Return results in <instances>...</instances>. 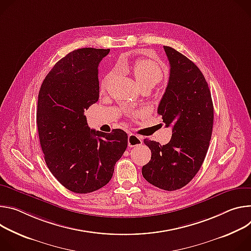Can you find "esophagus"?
Here are the masks:
<instances>
[{
    "label": "esophagus",
    "instance_id": "esophagus-1",
    "mask_svg": "<svg viewBox=\"0 0 251 251\" xmlns=\"http://www.w3.org/2000/svg\"><path fill=\"white\" fill-rule=\"evenodd\" d=\"M143 144V140L140 137L137 136L133 133H129L128 137H127V145L129 148H133V147H137V146H141Z\"/></svg>",
    "mask_w": 251,
    "mask_h": 251
}]
</instances>
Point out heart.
<instances>
[{"label":"heart","mask_w":251,"mask_h":251,"mask_svg":"<svg viewBox=\"0 0 251 251\" xmlns=\"http://www.w3.org/2000/svg\"><path fill=\"white\" fill-rule=\"evenodd\" d=\"M118 68L123 71L131 72L135 81L140 87H143L146 85H150L153 87L162 78V72L160 68L149 60H138L132 66H129L126 62H122L118 65ZM110 76H111V74L107 75L102 79L101 85H100L101 91L105 90Z\"/></svg>","instance_id":"heart-1"}]
</instances>
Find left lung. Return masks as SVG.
Wrapping results in <instances>:
<instances>
[{
  "label": "left lung",
  "instance_id": "left-lung-1",
  "mask_svg": "<svg viewBox=\"0 0 251 251\" xmlns=\"http://www.w3.org/2000/svg\"><path fill=\"white\" fill-rule=\"evenodd\" d=\"M163 49L171 72L157 114L173 134L164 146L146 138L151 158L142 173L152 185L172 191L186 185L201 168L212 133L213 104L198 66L172 47Z\"/></svg>",
  "mask_w": 251,
  "mask_h": 251
}]
</instances>
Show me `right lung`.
Segmentation results:
<instances>
[{"label":"right lung","instance_id":"add662e5","mask_svg":"<svg viewBox=\"0 0 251 251\" xmlns=\"http://www.w3.org/2000/svg\"><path fill=\"white\" fill-rule=\"evenodd\" d=\"M109 49L82 48L53 66L39 93L37 125L50 172L66 188L89 193L104 186L127 147V134L91 129L85 110L99 100V64Z\"/></svg>","mask_w":251,"mask_h":251}]
</instances>
